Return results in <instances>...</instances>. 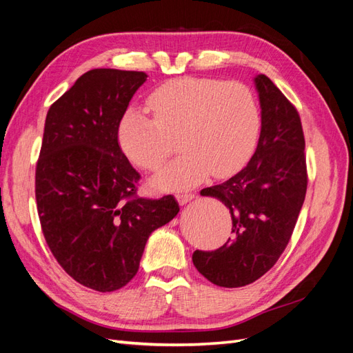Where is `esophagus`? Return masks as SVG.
<instances>
[{"label":"esophagus","mask_w":353,"mask_h":353,"mask_svg":"<svg viewBox=\"0 0 353 353\" xmlns=\"http://www.w3.org/2000/svg\"><path fill=\"white\" fill-rule=\"evenodd\" d=\"M194 197L196 196L193 193H179V194H176V200H178L179 205H185V203L191 201Z\"/></svg>","instance_id":"obj_1"}]
</instances>
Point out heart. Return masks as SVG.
I'll return each mask as SVG.
<instances>
[{
  "instance_id": "obj_1",
  "label": "heart",
  "mask_w": 353,
  "mask_h": 353,
  "mask_svg": "<svg viewBox=\"0 0 353 353\" xmlns=\"http://www.w3.org/2000/svg\"><path fill=\"white\" fill-rule=\"evenodd\" d=\"M153 119L128 110L117 128L123 154L143 170L162 168L178 138L181 153L153 178L159 191L193 188L210 174H236L258 141L261 114L253 91L241 82L178 78L156 88L147 99Z\"/></svg>"
}]
</instances>
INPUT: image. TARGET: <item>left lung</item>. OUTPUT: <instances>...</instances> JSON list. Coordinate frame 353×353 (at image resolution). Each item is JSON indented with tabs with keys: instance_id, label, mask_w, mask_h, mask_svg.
<instances>
[{
	"instance_id": "obj_1",
	"label": "left lung",
	"mask_w": 353,
	"mask_h": 353,
	"mask_svg": "<svg viewBox=\"0 0 353 353\" xmlns=\"http://www.w3.org/2000/svg\"><path fill=\"white\" fill-rule=\"evenodd\" d=\"M261 135L239 174L200 191L231 213L232 239L222 248L193 253L197 271L219 287L248 285L268 272L290 241L307 185L305 137L294 105L265 74H256Z\"/></svg>"
}]
</instances>
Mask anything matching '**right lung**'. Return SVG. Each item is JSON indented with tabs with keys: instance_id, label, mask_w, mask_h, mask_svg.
<instances>
[{
	"instance_id": "add662e5",
	"label": "right lung",
	"mask_w": 353,
	"mask_h": 353,
	"mask_svg": "<svg viewBox=\"0 0 353 353\" xmlns=\"http://www.w3.org/2000/svg\"><path fill=\"white\" fill-rule=\"evenodd\" d=\"M144 72L92 69L51 105L35 174L42 232L74 281L101 293L130 283L145 243L179 212L172 196L135 197L140 174L117 128Z\"/></svg>"
}]
</instances>
